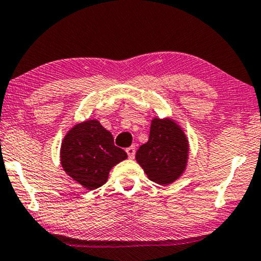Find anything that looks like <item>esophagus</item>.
Returning a JSON list of instances; mask_svg holds the SVG:
<instances>
[{
  "label": "esophagus",
  "mask_w": 261,
  "mask_h": 261,
  "mask_svg": "<svg viewBox=\"0 0 261 261\" xmlns=\"http://www.w3.org/2000/svg\"><path fill=\"white\" fill-rule=\"evenodd\" d=\"M126 153H127V156L130 158V159H134L135 154H136V148H135L134 146L126 148Z\"/></svg>",
  "instance_id": "1"
}]
</instances>
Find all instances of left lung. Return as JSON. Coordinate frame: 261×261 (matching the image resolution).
<instances>
[{"mask_svg":"<svg viewBox=\"0 0 261 261\" xmlns=\"http://www.w3.org/2000/svg\"><path fill=\"white\" fill-rule=\"evenodd\" d=\"M188 150V140L180 127L167 118H155L149 140L138 148L136 160L150 180L166 186L186 170Z\"/></svg>","mask_w":261,"mask_h":261,"instance_id":"8db88e82","label":"left lung"}]
</instances>
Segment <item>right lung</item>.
Wrapping results in <instances>:
<instances>
[{
  "instance_id": "add662e5",
  "label": "right lung",
  "mask_w": 261,
  "mask_h": 261,
  "mask_svg": "<svg viewBox=\"0 0 261 261\" xmlns=\"http://www.w3.org/2000/svg\"><path fill=\"white\" fill-rule=\"evenodd\" d=\"M60 155L66 173L88 190L103 186L112 167L127 158L121 148L114 146L110 131L92 119L68 131Z\"/></svg>"
}]
</instances>
